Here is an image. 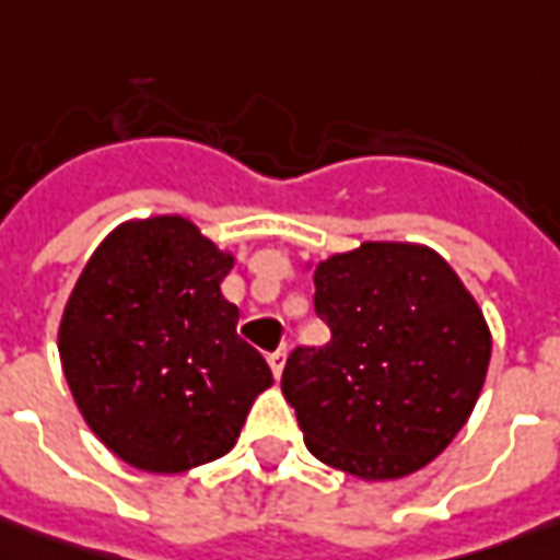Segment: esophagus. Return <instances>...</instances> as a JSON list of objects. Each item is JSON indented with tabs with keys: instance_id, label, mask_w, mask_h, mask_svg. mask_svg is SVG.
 Wrapping results in <instances>:
<instances>
[{
	"instance_id": "obj_1",
	"label": "esophagus",
	"mask_w": 560,
	"mask_h": 560,
	"mask_svg": "<svg viewBox=\"0 0 560 560\" xmlns=\"http://www.w3.org/2000/svg\"><path fill=\"white\" fill-rule=\"evenodd\" d=\"M284 359H288V350L279 347L276 353H269V365H272V375L281 377V369H284Z\"/></svg>"
}]
</instances>
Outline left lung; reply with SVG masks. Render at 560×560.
Masks as SVG:
<instances>
[{"mask_svg": "<svg viewBox=\"0 0 560 560\" xmlns=\"http://www.w3.org/2000/svg\"><path fill=\"white\" fill-rule=\"evenodd\" d=\"M325 347H294L281 394L318 462L394 480L443 453L490 365V328L450 262L418 244L369 242L316 266Z\"/></svg>", "mask_w": 560, "mask_h": 560, "instance_id": "left-lung-1", "label": "left lung"}]
</instances>
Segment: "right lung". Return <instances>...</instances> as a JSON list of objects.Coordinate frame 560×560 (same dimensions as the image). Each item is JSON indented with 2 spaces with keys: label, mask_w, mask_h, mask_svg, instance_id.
<instances>
[{
  "label": "right lung",
  "mask_w": 560,
  "mask_h": 560,
  "mask_svg": "<svg viewBox=\"0 0 560 560\" xmlns=\"http://www.w3.org/2000/svg\"><path fill=\"white\" fill-rule=\"evenodd\" d=\"M232 257L183 217L110 232L92 254L58 331L86 424L126 465L179 474L225 455L272 384L238 338L220 281Z\"/></svg>",
  "instance_id": "right-lung-1"
}]
</instances>
